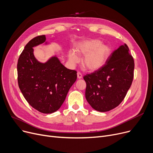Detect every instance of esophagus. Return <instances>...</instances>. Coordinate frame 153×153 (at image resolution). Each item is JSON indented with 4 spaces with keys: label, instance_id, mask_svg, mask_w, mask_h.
Listing matches in <instances>:
<instances>
[{
    "label": "esophagus",
    "instance_id": "obj_1",
    "mask_svg": "<svg viewBox=\"0 0 153 153\" xmlns=\"http://www.w3.org/2000/svg\"><path fill=\"white\" fill-rule=\"evenodd\" d=\"M77 78L78 79H81L82 77V74L81 73V72H78L77 73Z\"/></svg>",
    "mask_w": 153,
    "mask_h": 153
}]
</instances>
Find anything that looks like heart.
<instances>
[{
	"label": "heart",
	"instance_id": "obj_1",
	"mask_svg": "<svg viewBox=\"0 0 153 153\" xmlns=\"http://www.w3.org/2000/svg\"><path fill=\"white\" fill-rule=\"evenodd\" d=\"M76 52L84 56L82 65L88 70L94 71L100 69L105 64L110 54V47L102 44L99 39H92L79 43L76 48ZM68 58L72 64L79 62V57L74 50L68 52Z\"/></svg>",
	"mask_w": 153,
	"mask_h": 153
}]
</instances>
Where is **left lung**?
<instances>
[{
  "instance_id": "8db88e82",
  "label": "left lung",
  "mask_w": 153,
  "mask_h": 153,
  "mask_svg": "<svg viewBox=\"0 0 153 153\" xmlns=\"http://www.w3.org/2000/svg\"><path fill=\"white\" fill-rule=\"evenodd\" d=\"M134 68V59L125 43L111 54L105 65L84 77L90 105L101 112L117 107L131 87Z\"/></svg>"
}]
</instances>
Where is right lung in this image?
<instances>
[{
    "label": "right lung",
    "mask_w": 153,
    "mask_h": 153,
    "mask_svg": "<svg viewBox=\"0 0 153 153\" xmlns=\"http://www.w3.org/2000/svg\"><path fill=\"white\" fill-rule=\"evenodd\" d=\"M45 35L38 36L26 45L17 64L20 89L30 105L43 114L57 111L65 100L71 87L77 79V72L61 62L53 56L45 62L34 56L33 48L46 42Z\"/></svg>",
    "instance_id": "add662e5"
}]
</instances>
